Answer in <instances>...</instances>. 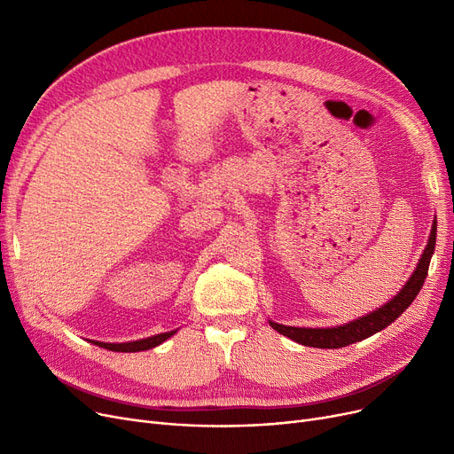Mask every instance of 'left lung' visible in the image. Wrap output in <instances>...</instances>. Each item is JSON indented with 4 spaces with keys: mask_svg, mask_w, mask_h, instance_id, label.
Instances as JSON below:
<instances>
[{
    "mask_svg": "<svg viewBox=\"0 0 454 454\" xmlns=\"http://www.w3.org/2000/svg\"><path fill=\"white\" fill-rule=\"evenodd\" d=\"M434 247H436V221L433 223L431 237H428V243L421 254L419 263H418L414 274L411 276V279L407 281V285H404L401 293L397 296H394V300H390L387 305L379 307L377 311H373L359 320H353V322L339 325V327H325V329L324 327L322 329L293 327V325H281L276 322H270V325L278 333H281V335L289 337L291 340L303 344V346H311V348L337 349V348L349 346L353 342L364 340V339L375 335L377 331L390 325L394 320H397L404 311H407L409 305L416 300L418 293L421 291L423 283H425L428 265H431V257L434 254Z\"/></svg>",
    "mask_w": 454,
    "mask_h": 454,
    "instance_id": "obj_1",
    "label": "left lung"
}]
</instances>
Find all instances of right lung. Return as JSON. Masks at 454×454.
<instances>
[{
	"label": "right lung",
	"mask_w": 454,
	"mask_h": 454,
	"mask_svg": "<svg viewBox=\"0 0 454 454\" xmlns=\"http://www.w3.org/2000/svg\"><path fill=\"white\" fill-rule=\"evenodd\" d=\"M175 333H176V331L161 333V335H154V337L143 339V340H136V342H123V344H106V342H93V344H95V346H101V348H105V349H110V351L134 353V351H143V349L156 348L158 344H161L163 340H167L171 335H175Z\"/></svg>",
	"instance_id": "obj_1"
}]
</instances>
